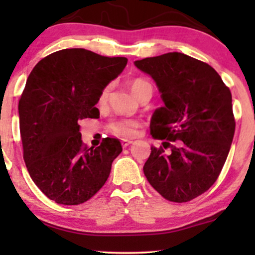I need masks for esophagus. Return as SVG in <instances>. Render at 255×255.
Returning a JSON list of instances; mask_svg holds the SVG:
<instances>
[{
    "instance_id": "1",
    "label": "esophagus",
    "mask_w": 255,
    "mask_h": 255,
    "mask_svg": "<svg viewBox=\"0 0 255 255\" xmlns=\"http://www.w3.org/2000/svg\"><path fill=\"white\" fill-rule=\"evenodd\" d=\"M131 142H133V141H131V140H126V139H124V140H122V141H121V144H122V146H124V147H127V146H129V145L131 144Z\"/></svg>"
}]
</instances>
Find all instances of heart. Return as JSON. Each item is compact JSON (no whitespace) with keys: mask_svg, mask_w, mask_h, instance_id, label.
Listing matches in <instances>:
<instances>
[{"mask_svg":"<svg viewBox=\"0 0 255 255\" xmlns=\"http://www.w3.org/2000/svg\"><path fill=\"white\" fill-rule=\"evenodd\" d=\"M130 91L134 96L137 98L140 96V93L145 90H151L152 86L148 81L144 80V79H134L130 81L129 84ZM110 92V86H105L102 90L101 95L98 97V104L103 105L107 102L108 96ZM139 122L136 120H130V119H122V120H115V121H111L109 126H108V129L110 133H113L114 135L122 137V139H127V137H131L135 135L136 128L139 127Z\"/></svg>","mask_w":255,"mask_h":255,"instance_id":"heart-1","label":"heart"}]
</instances>
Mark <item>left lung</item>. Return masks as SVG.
Segmentation results:
<instances>
[{
  "mask_svg": "<svg viewBox=\"0 0 255 255\" xmlns=\"http://www.w3.org/2000/svg\"><path fill=\"white\" fill-rule=\"evenodd\" d=\"M153 79L164 105L154 110L144 174L156 191L186 203L216 182L235 133L230 90L211 66L181 52L134 62Z\"/></svg>",
  "mask_w": 255,
  "mask_h": 255,
  "instance_id": "1",
  "label": "left lung"
}]
</instances>
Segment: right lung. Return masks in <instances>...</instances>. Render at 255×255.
<instances>
[{
  "instance_id": "add662e5",
  "label": "right lung",
  "mask_w": 255,
  "mask_h": 255,
  "mask_svg": "<svg viewBox=\"0 0 255 255\" xmlns=\"http://www.w3.org/2000/svg\"><path fill=\"white\" fill-rule=\"evenodd\" d=\"M127 61L63 49L40 60L28 75L19 101L24 160L36 186L55 203L79 205L92 198L122 152L115 137L84 147L79 122L98 118L102 90Z\"/></svg>"
}]
</instances>
